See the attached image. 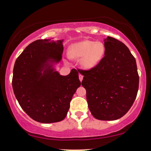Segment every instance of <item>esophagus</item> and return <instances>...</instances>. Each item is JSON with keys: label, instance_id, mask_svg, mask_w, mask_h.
<instances>
[{"label": "esophagus", "instance_id": "1", "mask_svg": "<svg viewBox=\"0 0 151 151\" xmlns=\"http://www.w3.org/2000/svg\"><path fill=\"white\" fill-rule=\"evenodd\" d=\"M83 77H84V76H83L82 74H79V80H80L81 81H82Z\"/></svg>", "mask_w": 151, "mask_h": 151}]
</instances>
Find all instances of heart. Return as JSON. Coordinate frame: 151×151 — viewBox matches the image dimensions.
Returning a JSON list of instances; mask_svg holds the SVG:
<instances>
[{
    "instance_id": "obj_1",
    "label": "heart",
    "mask_w": 151,
    "mask_h": 151,
    "mask_svg": "<svg viewBox=\"0 0 151 151\" xmlns=\"http://www.w3.org/2000/svg\"><path fill=\"white\" fill-rule=\"evenodd\" d=\"M105 52L104 44L101 42L83 40L70 47V55L72 58H81L80 65L83 68H93L101 61Z\"/></svg>"
}]
</instances>
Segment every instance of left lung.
<instances>
[{"label": "left lung", "instance_id": "1", "mask_svg": "<svg viewBox=\"0 0 151 151\" xmlns=\"http://www.w3.org/2000/svg\"><path fill=\"white\" fill-rule=\"evenodd\" d=\"M104 57L93 68L79 71L88 106L95 119L114 121L124 116L136 99L139 84L135 58L121 41L104 40Z\"/></svg>", "mask_w": 151, "mask_h": 151}]
</instances>
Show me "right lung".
Instances as JSON below:
<instances>
[{"label": "right lung", "mask_w": 151, "mask_h": 151, "mask_svg": "<svg viewBox=\"0 0 151 151\" xmlns=\"http://www.w3.org/2000/svg\"><path fill=\"white\" fill-rule=\"evenodd\" d=\"M62 41H34L15 62L12 80L15 96L24 111L37 122L63 120L74 93L81 85L77 70L62 76L52 68V63L62 59Z\"/></svg>", "instance_id": "1"}]
</instances>
